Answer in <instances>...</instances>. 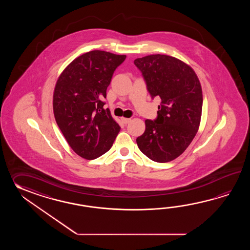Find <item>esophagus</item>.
Here are the masks:
<instances>
[{"instance_id": "obj_1", "label": "esophagus", "mask_w": 250, "mask_h": 250, "mask_svg": "<svg viewBox=\"0 0 250 250\" xmlns=\"http://www.w3.org/2000/svg\"><path fill=\"white\" fill-rule=\"evenodd\" d=\"M130 121H131V120H130L129 118H122V122H123L124 124H127Z\"/></svg>"}]
</instances>
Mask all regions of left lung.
Masks as SVG:
<instances>
[{
	"label": "left lung",
	"instance_id": "1",
	"mask_svg": "<svg viewBox=\"0 0 250 250\" xmlns=\"http://www.w3.org/2000/svg\"><path fill=\"white\" fill-rule=\"evenodd\" d=\"M152 98H161L157 118L146 120V130L137 138L149 159L167 163L180 156L197 134L202 113V88L190 66L179 59L152 54L136 59Z\"/></svg>",
	"mask_w": 250,
	"mask_h": 250
}]
</instances>
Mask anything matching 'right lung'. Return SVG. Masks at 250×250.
Listing matches in <instances>:
<instances>
[{"label": "right lung", "mask_w": 250, "mask_h": 250, "mask_svg": "<svg viewBox=\"0 0 250 250\" xmlns=\"http://www.w3.org/2000/svg\"><path fill=\"white\" fill-rule=\"evenodd\" d=\"M126 55L91 51L75 59L59 77L53 93V113L69 146L82 158L105 154L121 127L104 109L106 89Z\"/></svg>", "instance_id": "obj_1"}]
</instances>
